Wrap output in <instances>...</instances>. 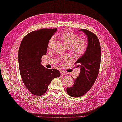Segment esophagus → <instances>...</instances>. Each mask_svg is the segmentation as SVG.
Masks as SVG:
<instances>
[{
	"label": "esophagus",
	"mask_w": 122,
	"mask_h": 122,
	"mask_svg": "<svg viewBox=\"0 0 122 122\" xmlns=\"http://www.w3.org/2000/svg\"><path fill=\"white\" fill-rule=\"evenodd\" d=\"M60 73L61 76H65V75L67 74L66 72L64 71H60Z\"/></svg>",
	"instance_id": "34e87169"
}]
</instances>
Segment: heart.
<instances>
[{"mask_svg":"<svg viewBox=\"0 0 122 122\" xmlns=\"http://www.w3.org/2000/svg\"><path fill=\"white\" fill-rule=\"evenodd\" d=\"M60 38L63 41L68 48H70L74 54L80 55L86 51L87 44L84 39L80 38L78 35L71 32H64L60 35ZM54 38H52L49 41L48 48H50L54 43Z\"/></svg>","mask_w":122,"mask_h":122,"instance_id":"obj_1","label":"heart"}]
</instances>
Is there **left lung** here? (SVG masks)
Here are the masks:
<instances>
[{
  "label": "left lung",
  "instance_id": "left-lung-1",
  "mask_svg": "<svg viewBox=\"0 0 122 122\" xmlns=\"http://www.w3.org/2000/svg\"><path fill=\"white\" fill-rule=\"evenodd\" d=\"M87 38V47L85 53L77 60L76 67L80 68L79 76L74 80L72 86L66 89L72 97H80L89 91L97 79L101 64V49L97 36L90 31L82 29Z\"/></svg>",
  "mask_w": 122,
  "mask_h": 122
}]
</instances>
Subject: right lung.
I'll use <instances>...</instances> for the list:
<instances>
[{"mask_svg":"<svg viewBox=\"0 0 122 122\" xmlns=\"http://www.w3.org/2000/svg\"><path fill=\"white\" fill-rule=\"evenodd\" d=\"M56 30L57 28L33 31L25 36L20 44L18 51L20 75L27 89L35 95L45 94L53 79L60 76L58 70L46 69L41 64L49 40Z\"/></svg>","mask_w":122,"mask_h":122,"instance_id":"obj_1","label":"right lung"}]
</instances>
